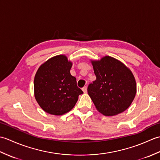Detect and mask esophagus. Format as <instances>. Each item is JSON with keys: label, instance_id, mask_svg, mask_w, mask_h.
<instances>
[{"label": "esophagus", "instance_id": "34e87169", "mask_svg": "<svg viewBox=\"0 0 160 160\" xmlns=\"http://www.w3.org/2000/svg\"><path fill=\"white\" fill-rule=\"evenodd\" d=\"M82 91H83V92H84V93L87 92V87H86V86H85V87H84L82 88Z\"/></svg>", "mask_w": 160, "mask_h": 160}]
</instances>
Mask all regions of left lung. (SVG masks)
Segmentation results:
<instances>
[{"mask_svg":"<svg viewBox=\"0 0 160 160\" xmlns=\"http://www.w3.org/2000/svg\"><path fill=\"white\" fill-rule=\"evenodd\" d=\"M91 63L96 80L87 91L97 110L107 116L127 110L136 94V82L130 69L110 56Z\"/></svg>","mask_w":160,"mask_h":160,"instance_id":"obj_1","label":"left lung"}]
</instances>
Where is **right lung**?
Masks as SVG:
<instances>
[{"instance_id":"add662e5","label":"right lung","mask_w":160,"mask_h":160,"mask_svg":"<svg viewBox=\"0 0 160 160\" xmlns=\"http://www.w3.org/2000/svg\"><path fill=\"white\" fill-rule=\"evenodd\" d=\"M72 63L65 56L53 57L42 64L34 78L35 98L47 113L60 115L74 107L83 91L70 73Z\"/></svg>"}]
</instances>
